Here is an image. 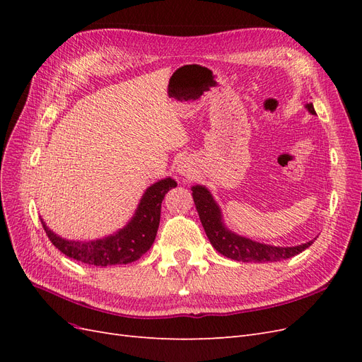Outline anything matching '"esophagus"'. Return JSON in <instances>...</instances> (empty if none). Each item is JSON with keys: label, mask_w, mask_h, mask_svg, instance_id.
I'll use <instances>...</instances> for the list:
<instances>
[{"label": "esophagus", "mask_w": 362, "mask_h": 362, "mask_svg": "<svg viewBox=\"0 0 362 362\" xmlns=\"http://www.w3.org/2000/svg\"><path fill=\"white\" fill-rule=\"evenodd\" d=\"M178 172L181 175H189L190 173V166H187V164H185V163H181L180 166H178Z\"/></svg>", "instance_id": "esophagus-1"}]
</instances>
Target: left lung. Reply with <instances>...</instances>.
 <instances>
[{"label":"left lung","mask_w":362,"mask_h":362,"mask_svg":"<svg viewBox=\"0 0 362 362\" xmlns=\"http://www.w3.org/2000/svg\"><path fill=\"white\" fill-rule=\"evenodd\" d=\"M306 108H308V112L311 115H315L313 104H308ZM192 192H193L192 194H193L196 210H198V214L208 240H210L213 247L217 252H221V254L225 255L226 258L243 261V262L282 261L300 254L302 250L310 247L314 243V240H311V242L305 245L293 246V247H281V246L257 243V242H252L249 238L240 237L223 226L221 210H218V206L214 202L210 192H208L205 187H202V185H194V187H192Z\"/></svg>","instance_id":"1"}]
</instances>
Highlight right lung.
Listing matches in <instances>:
<instances>
[{
	"label": "right lung",
	"instance_id": "1",
	"mask_svg": "<svg viewBox=\"0 0 362 362\" xmlns=\"http://www.w3.org/2000/svg\"><path fill=\"white\" fill-rule=\"evenodd\" d=\"M173 187H177V182L172 178L152 184L145 192L131 222L115 235L95 242H69L51 233L43 222L42 225L51 243L69 258L101 267L128 264L146 254L154 243L160 225L161 202L164 194Z\"/></svg>",
	"mask_w": 362,
	"mask_h": 362
}]
</instances>
